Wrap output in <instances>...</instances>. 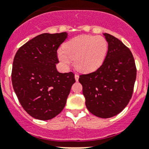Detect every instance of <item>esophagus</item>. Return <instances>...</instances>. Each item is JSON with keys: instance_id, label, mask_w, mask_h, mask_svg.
<instances>
[{"instance_id": "1", "label": "esophagus", "mask_w": 149, "mask_h": 149, "mask_svg": "<svg viewBox=\"0 0 149 149\" xmlns=\"http://www.w3.org/2000/svg\"><path fill=\"white\" fill-rule=\"evenodd\" d=\"M79 75H78V74H75V79H76V81H79Z\"/></svg>"}]
</instances>
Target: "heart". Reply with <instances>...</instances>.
<instances>
[{
  "instance_id": "obj_1",
  "label": "heart",
  "mask_w": 149,
  "mask_h": 149,
  "mask_svg": "<svg viewBox=\"0 0 149 149\" xmlns=\"http://www.w3.org/2000/svg\"><path fill=\"white\" fill-rule=\"evenodd\" d=\"M108 44L101 36L80 35L68 40L58 51L59 61L68 66L74 59L76 68L82 73H91L101 66L106 58Z\"/></svg>"
}]
</instances>
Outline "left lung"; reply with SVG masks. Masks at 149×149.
Instances as JSON below:
<instances>
[{"label": "left lung", "mask_w": 149, "mask_h": 149, "mask_svg": "<svg viewBox=\"0 0 149 149\" xmlns=\"http://www.w3.org/2000/svg\"><path fill=\"white\" fill-rule=\"evenodd\" d=\"M106 58L98 70L79 76L87 109L94 115L109 118L120 113L131 99L137 69L131 51L111 34Z\"/></svg>", "instance_id": "1"}]
</instances>
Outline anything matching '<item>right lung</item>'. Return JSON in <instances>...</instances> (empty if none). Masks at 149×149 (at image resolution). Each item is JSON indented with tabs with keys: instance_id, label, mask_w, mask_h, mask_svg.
Listing matches in <instances>:
<instances>
[{
	"instance_id": "obj_1",
	"label": "right lung",
	"mask_w": 149,
	"mask_h": 149,
	"mask_svg": "<svg viewBox=\"0 0 149 149\" xmlns=\"http://www.w3.org/2000/svg\"><path fill=\"white\" fill-rule=\"evenodd\" d=\"M67 37V32L40 34L20 47L14 58V90L25 111L38 120L59 115L76 82L73 73H59L56 68L57 49Z\"/></svg>"
}]
</instances>
